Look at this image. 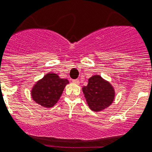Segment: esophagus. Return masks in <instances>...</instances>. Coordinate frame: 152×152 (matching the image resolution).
I'll return each instance as SVG.
<instances>
[{"mask_svg": "<svg viewBox=\"0 0 152 152\" xmlns=\"http://www.w3.org/2000/svg\"><path fill=\"white\" fill-rule=\"evenodd\" d=\"M72 83L75 84H77V85H79L80 84V80H72Z\"/></svg>", "mask_w": 152, "mask_h": 152, "instance_id": "1", "label": "esophagus"}]
</instances>
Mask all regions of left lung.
Returning <instances> with one entry per match:
<instances>
[{"label": "left lung", "instance_id": "8db88e82", "mask_svg": "<svg viewBox=\"0 0 152 152\" xmlns=\"http://www.w3.org/2000/svg\"><path fill=\"white\" fill-rule=\"evenodd\" d=\"M88 106L94 111H100L108 107L114 99V90L101 76L96 75L88 80V85L83 87Z\"/></svg>", "mask_w": 152, "mask_h": 152}]
</instances>
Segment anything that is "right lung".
<instances>
[{"instance_id":"obj_1","label":"right lung","mask_w":152,"mask_h":152,"mask_svg":"<svg viewBox=\"0 0 152 152\" xmlns=\"http://www.w3.org/2000/svg\"><path fill=\"white\" fill-rule=\"evenodd\" d=\"M68 83V80L59 78L57 74H46L32 88V99L42 107H52L59 100L65 86Z\"/></svg>"}]
</instances>
